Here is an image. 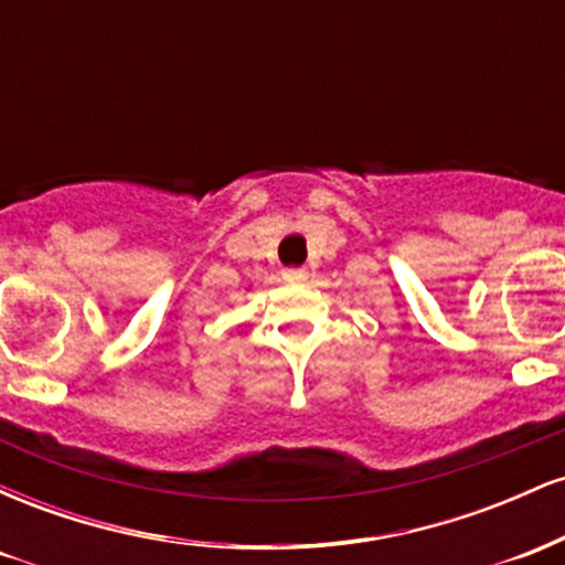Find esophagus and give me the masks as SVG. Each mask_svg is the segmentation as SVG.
Segmentation results:
<instances>
[{
	"label": "esophagus",
	"instance_id": "obj_1",
	"mask_svg": "<svg viewBox=\"0 0 565 565\" xmlns=\"http://www.w3.org/2000/svg\"><path fill=\"white\" fill-rule=\"evenodd\" d=\"M281 276H284V281H289V284L308 281V270L305 268H287V270H281Z\"/></svg>",
	"mask_w": 565,
	"mask_h": 565
}]
</instances>
